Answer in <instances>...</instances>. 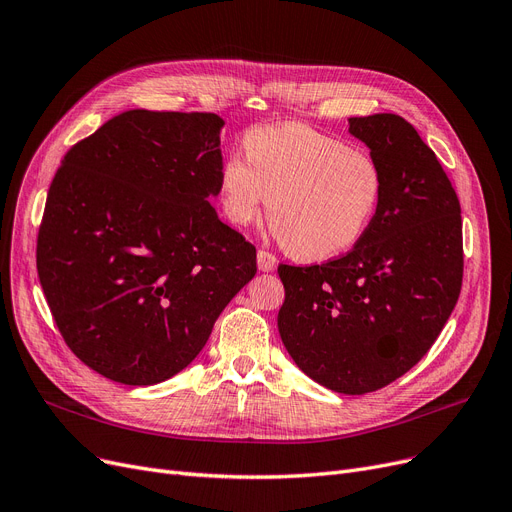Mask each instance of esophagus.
I'll use <instances>...</instances> for the list:
<instances>
[{
	"mask_svg": "<svg viewBox=\"0 0 512 512\" xmlns=\"http://www.w3.org/2000/svg\"><path fill=\"white\" fill-rule=\"evenodd\" d=\"M275 267H277V258L267 250H258V269L264 271V273H269Z\"/></svg>",
	"mask_w": 512,
	"mask_h": 512,
	"instance_id": "esophagus-1",
	"label": "esophagus"
}]
</instances>
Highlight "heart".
<instances>
[{"label":"heart","mask_w":512,"mask_h":512,"mask_svg":"<svg viewBox=\"0 0 512 512\" xmlns=\"http://www.w3.org/2000/svg\"><path fill=\"white\" fill-rule=\"evenodd\" d=\"M243 151L220 168V203L239 227L258 218L266 195L269 222L300 260L332 258L363 235L384 189L378 159L361 147L288 121L243 136Z\"/></svg>","instance_id":"heart-1"}]
</instances>
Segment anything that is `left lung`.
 Instances as JSON below:
<instances>
[{
  "instance_id": "8db88e82",
  "label": "left lung",
  "mask_w": 512,
  "mask_h": 512,
  "mask_svg": "<svg viewBox=\"0 0 512 512\" xmlns=\"http://www.w3.org/2000/svg\"><path fill=\"white\" fill-rule=\"evenodd\" d=\"M349 132L384 174L376 214L349 254L313 267L279 264L277 327L306 376L365 395L410 372L452 315L462 216L437 155L403 117H351Z\"/></svg>"
}]
</instances>
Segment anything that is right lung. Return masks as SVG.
<instances>
[{
  "mask_svg": "<svg viewBox=\"0 0 512 512\" xmlns=\"http://www.w3.org/2000/svg\"><path fill=\"white\" fill-rule=\"evenodd\" d=\"M214 113L126 111L69 149L37 237V273L69 349L109 380L172 378L256 275L224 224Z\"/></svg>",
  "mask_w": 512,
  "mask_h": 512,
  "instance_id": "right-lung-1",
  "label": "right lung"
}]
</instances>
